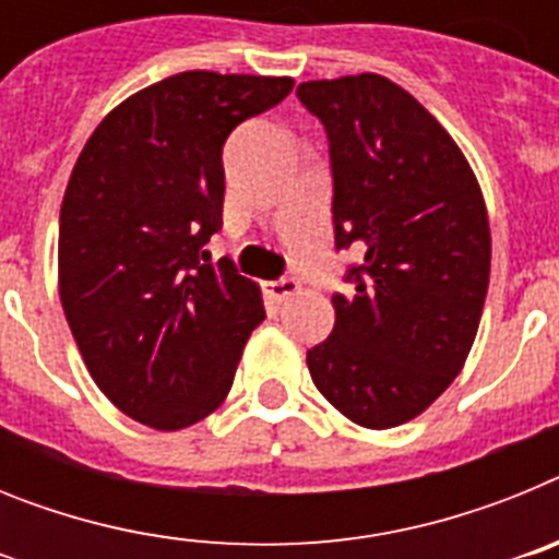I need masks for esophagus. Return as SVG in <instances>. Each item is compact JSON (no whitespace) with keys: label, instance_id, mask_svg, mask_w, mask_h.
I'll return each mask as SVG.
<instances>
[{"label":"esophagus","instance_id":"obj_1","mask_svg":"<svg viewBox=\"0 0 559 559\" xmlns=\"http://www.w3.org/2000/svg\"><path fill=\"white\" fill-rule=\"evenodd\" d=\"M296 290H299V283H296L294 276H280V280L265 283V294H269L271 299H276V302H285V299L294 296Z\"/></svg>","mask_w":559,"mask_h":559}]
</instances>
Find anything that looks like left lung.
Segmentation results:
<instances>
[{
	"mask_svg": "<svg viewBox=\"0 0 559 559\" xmlns=\"http://www.w3.org/2000/svg\"><path fill=\"white\" fill-rule=\"evenodd\" d=\"M328 131L335 251L358 254L333 294L330 338L308 349L316 389L364 428H394L451 386L490 285L481 190L451 133L389 78L308 81Z\"/></svg>",
	"mask_w": 559,
	"mask_h": 559,
	"instance_id": "left-lung-1",
	"label": "left lung"
}]
</instances>
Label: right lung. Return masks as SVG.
Instances as JSON below:
<instances>
[{"label":"right lung","mask_w":559,"mask_h":559,"mask_svg":"<svg viewBox=\"0 0 559 559\" xmlns=\"http://www.w3.org/2000/svg\"><path fill=\"white\" fill-rule=\"evenodd\" d=\"M290 78L181 72L114 108L63 192L58 288L86 369L114 406L179 431L226 400L260 288L206 243L224 212V142Z\"/></svg>","instance_id":"right-lung-1"}]
</instances>
